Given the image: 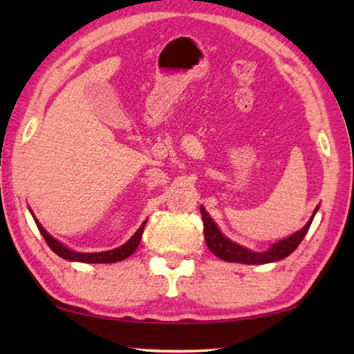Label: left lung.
Wrapping results in <instances>:
<instances>
[{
  "mask_svg": "<svg viewBox=\"0 0 354 354\" xmlns=\"http://www.w3.org/2000/svg\"><path fill=\"white\" fill-rule=\"evenodd\" d=\"M318 208L319 205L313 209V214L309 219V222H307L301 230L293 232V234L289 236L288 239H283L280 242L274 243L265 252H255V251L248 250L245 246H240L236 242H232V240H230L228 237H225L219 231V228H217V225L213 222L212 217H209V214L205 212V208L201 207L202 222H204L205 243L208 246V250L214 255H217V257L225 261H231V263H243V265H265V263L283 260L295 251L298 245L303 242V239L307 234V231H309Z\"/></svg>",
  "mask_w": 354,
  "mask_h": 354,
  "instance_id": "1",
  "label": "left lung"
}]
</instances>
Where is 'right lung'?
Returning a JSON list of instances; mask_svg holds the SVG:
<instances>
[{
    "label": "right lung",
    "mask_w": 354,
    "mask_h": 354,
    "mask_svg": "<svg viewBox=\"0 0 354 354\" xmlns=\"http://www.w3.org/2000/svg\"><path fill=\"white\" fill-rule=\"evenodd\" d=\"M30 213H32V209H30ZM32 216L36 222L37 230H39L42 237L45 239V242H47V245L51 248L53 252H56L59 257H62L65 260L80 261V263H115V261H122V260L127 259L129 255H132L135 251H137L141 236H142V231H145L146 222H147V221L142 222L138 231L135 232V234L129 240H127L124 245H122L120 248H115V250L104 251V252H76V251L70 250V248H66L65 245H62L61 242H57L55 237H51L48 232L44 230L42 225L37 222L33 213H32Z\"/></svg>",
    "instance_id": "add662e5"
}]
</instances>
